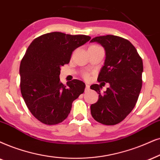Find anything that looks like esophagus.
Listing matches in <instances>:
<instances>
[{"mask_svg": "<svg viewBox=\"0 0 160 160\" xmlns=\"http://www.w3.org/2000/svg\"><path fill=\"white\" fill-rule=\"evenodd\" d=\"M90 89V86L88 84H86V89H85V92H88Z\"/></svg>", "mask_w": 160, "mask_h": 160, "instance_id": "34e87169", "label": "esophagus"}]
</instances>
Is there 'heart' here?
I'll return each mask as SVG.
<instances>
[{"label":"heart","mask_w":160,"mask_h":160,"mask_svg":"<svg viewBox=\"0 0 160 160\" xmlns=\"http://www.w3.org/2000/svg\"><path fill=\"white\" fill-rule=\"evenodd\" d=\"M97 46V45H92V46ZM82 76H83V78H85V79H88L89 78V74H88V73H86V72H85V73H83V74H82Z\"/></svg>","instance_id":"1"}]
</instances>
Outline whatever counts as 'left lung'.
Listing matches in <instances>:
<instances>
[{
	"mask_svg": "<svg viewBox=\"0 0 160 160\" xmlns=\"http://www.w3.org/2000/svg\"><path fill=\"white\" fill-rule=\"evenodd\" d=\"M91 42L101 44L106 50V60L98 80L110 85L103 94L100 93L101 84L91 86L99 94L98 102L91 106V114L103 125L118 124L138 100L142 85V60L133 44L119 36H100Z\"/></svg>",
	"mask_w": 160,
	"mask_h": 160,
	"instance_id": "8db88e82",
	"label": "left lung"
}]
</instances>
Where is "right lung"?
<instances>
[{
  "instance_id": "obj_1",
  "label": "right lung",
  "mask_w": 160,
  "mask_h": 160,
  "mask_svg": "<svg viewBox=\"0 0 160 160\" xmlns=\"http://www.w3.org/2000/svg\"><path fill=\"white\" fill-rule=\"evenodd\" d=\"M90 39L54 32L36 38L29 46L20 66V86L26 106L40 122L49 125L62 122L73 101L83 93V82L73 80L65 86L59 75L74 50Z\"/></svg>"
}]
</instances>
